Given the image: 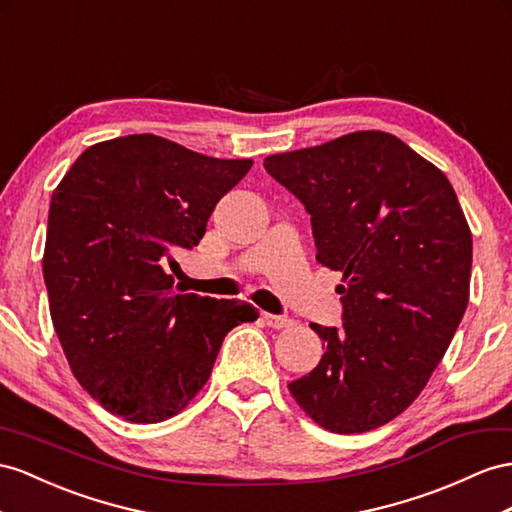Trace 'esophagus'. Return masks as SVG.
Segmentation results:
<instances>
[{
    "mask_svg": "<svg viewBox=\"0 0 512 512\" xmlns=\"http://www.w3.org/2000/svg\"><path fill=\"white\" fill-rule=\"evenodd\" d=\"M261 320H264L272 329H287V326H292L290 318H283V316H272V313H261Z\"/></svg>",
    "mask_w": 512,
    "mask_h": 512,
    "instance_id": "1",
    "label": "esophagus"
}]
</instances>
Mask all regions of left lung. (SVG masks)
Wrapping results in <instances>:
<instances>
[{"label":"left lung","mask_w":512,"mask_h":512,"mask_svg":"<svg viewBox=\"0 0 512 512\" xmlns=\"http://www.w3.org/2000/svg\"><path fill=\"white\" fill-rule=\"evenodd\" d=\"M264 166L305 205L316 259L344 274V329L309 324L324 355L287 387L326 430L383 426L422 393L467 309L471 231L452 183L385 131Z\"/></svg>","instance_id":"1"}]
</instances>
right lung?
<instances>
[{
    "label": "right lung",
    "instance_id": "obj_1",
    "mask_svg": "<svg viewBox=\"0 0 512 512\" xmlns=\"http://www.w3.org/2000/svg\"><path fill=\"white\" fill-rule=\"evenodd\" d=\"M251 160H218L153 134L88 147L51 196L43 277L64 355L103 409L134 424L177 415L222 339L257 320L240 300L175 292L164 268L205 235Z\"/></svg>",
    "mask_w": 512,
    "mask_h": 512
}]
</instances>
